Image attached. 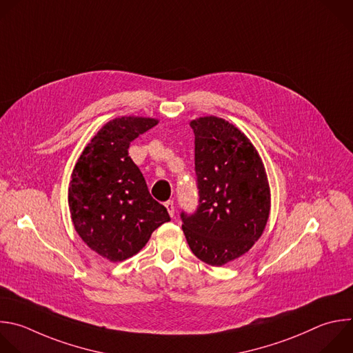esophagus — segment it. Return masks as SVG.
<instances>
[{
    "instance_id": "obj_1",
    "label": "esophagus",
    "mask_w": 353,
    "mask_h": 353,
    "mask_svg": "<svg viewBox=\"0 0 353 353\" xmlns=\"http://www.w3.org/2000/svg\"><path fill=\"white\" fill-rule=\"evenodd\" d=\"M165 206H166V209H168L169 214L173 217V216H174V203H173V201H168V202H165Z\"/></svg>"
}]
</instances>
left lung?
Wrapping results in <instances>:
<instances>
[{"label": "left lung", "mask_w": 353, "mask_h": 353, "mask_svg": "<svg viewBox=\"0 0 353 353\" xmlns=\"http://www.w3.org/2000/svg\"><path fill=\"white\" fill-rule=\"evenodd\" d=\"M195 136L198 206L181 210L192 254L212 266L237 259L259 240L269 219L270 191L250 140L214 116L190 123Z\"/></svg>", "instance_id": "1"}]
</instances>
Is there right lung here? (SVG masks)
Returning a JSON list of instances; mask_svg holds the SVG:
<instances>
[{"instance_id": "1", "label": "right lung", "mask_w": 353, "mask_h": 353, "mask_svg": "<svg viewBox=\"0 0 353 353\" xmlns=\"http://www.w3.org/2000/svg\"><path fill=\"white\" fill-rule=\"evenodd\" d=\"M157 123L150 117L113 119L84 148L73 169L72 221L81 240L110 262L136 255L152 231L170 220L129 157L130 143Z\"/></svg>"}]
</instances>
